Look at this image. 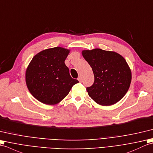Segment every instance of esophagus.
Listing matches in <instances>:
<instances>
[{
    "mask_svg": "<svg viewBox=\"0 0 153 153\" xmlns=\"http://www.w3.org/2000/svg\"><path fill=\"white\" fill-rule=\"evenodd\" d=\"M78 80H79V81L80 82H82V77H81V76H79V78H78Z\"/></svg>",
    "mask_w": 153,
    "mask_h": 153,
    "instance_id": "34e87169",
    "label": "esophagus"
}]
</instances>
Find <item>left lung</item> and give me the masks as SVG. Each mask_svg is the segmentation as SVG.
<instances>
[{"mask_svg":"<svg viewBox=\"0 0 153 153\" xmlns=\"http://www.w3.org/2000/svg\"><path fill=\"white\" fill-rule=\"evenodd\" d=\"M82 54L94 74L93 85L86 88L89 96L103 106L117 103L131 84V72L126 61L119 53L100 48L82 50Z\"/></svg>","mask_w":153,"mask_h":153,"instance_id":"1","label":"left lung"}]
</instances>
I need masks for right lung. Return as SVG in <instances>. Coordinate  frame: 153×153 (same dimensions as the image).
I'll list each match as a JSON object with an SVG mask.
<instances>
[{
	"mask_svg": "<svg viewBox=\"0 0 153 153\" xmlns=\"http://www.w3.org/2000/svg\"><path fill=\"white\" fill-rule=\"evenodd\" d=\"M70 50L55 47L44 50L33 57L27 68L25 82L30 93L44 104L56 105L79 82L71 78L65 60Z\"/></svg>",
	"mask_w": 153,
	"mask_h": 153,
	"instance_id": "add662e5",
	"label": "right lung"
}]
</instances>
